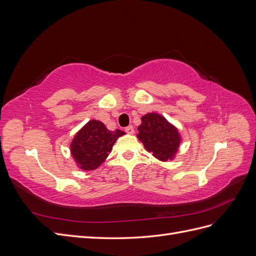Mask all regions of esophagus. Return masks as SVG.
<instances>
[{
	"instance_id": "obj_1",
	"label": "esophagus",
	"mask_w": 256,
	"mask_h": 256,
	"mask_svg": "<svg viewBox=\"0 0 256 256\" xmlns=\"http://www.w3.org/2000/svg\"><path fill=\"white\" fill-rule=\"evenodd\" d=\"M125 131L128 134H134V129L132 126H128L125 128Z\"/></svg>"
}]
</instances>
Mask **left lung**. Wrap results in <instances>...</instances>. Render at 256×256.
<instances>
[{"instance_id": "obj_1", "label": "left lung", "mask_w": 256, "mask_h": 256, "mask_svg": "<svg viewBox=\"0 0 256 256\" xmlns=\"http://www.w3.org/2000/svg\"><path fill=\"white\" fill-rule=\"evenodd\" d=\"M138 130V138L154 157L160 161L174 159L182 138L177 128L166 118L157 113H147L142 116Z\"/></svg>"}]
</instances>
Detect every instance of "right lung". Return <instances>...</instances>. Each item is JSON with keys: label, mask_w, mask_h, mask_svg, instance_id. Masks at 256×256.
<instances>
[{"label": "right lung", "mask_w": 256, "mask_h": 256, "mask_svg": "<svg viewBox=\"0 0 256 256\" xmlns=\"http://www.w3.org/2000/svg\"><path fill=\"white\" fill-rule=\"evenodd\" d=\"M125 132L108 130L104 124L92 120L76 132L70 144L72 156L84 171L96 170L109 156L116 140Z\"/></svg>", "instance_id": "obj_1"}]
</instances>
